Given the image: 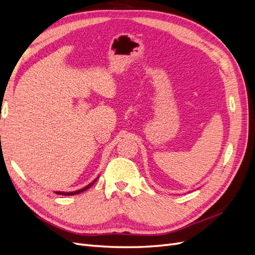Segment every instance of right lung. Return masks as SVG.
<instances>
[{
    "instance_id": "add662e5",
    "label": "right lung",
    "mask_w": 255,
    "mask_h": 255,
    "mask_svg": "<svg viewBox=\"0 0 255 255\" xmlns=\"http://www.w3.org/2000/svg\"><path fill=\"white\" fill-rule=\"evenodd\" d=\"M97 180H95V182H96ZM95 182H92V183H90L89 185H87L86 187H84V188H82V189H80V190H76V191H72V192H59V191H56V194H58V195H64V196H73V195H78V194H80V192H82V191H85V190H87L88 188H90L92 185H94V183Z\"/></svg>"
}]
</instances>
